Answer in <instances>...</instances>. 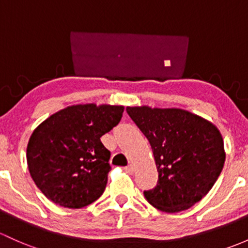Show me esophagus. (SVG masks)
Returning <instances> with one entry per match:
<instances>
[{
	"mask_svg": "<svg viewBox=\"0 0 248 248\" xmlns=\"http://www.w3.org/2000/svg\"><path fill=\"white\" fill-rule=\"evenodd\" d=\"M124 170H126V172H128V173H133V172H134V165H133V164H129L128 166H126V168H124Z\"/></svg>",
	"mask_w": 248,
	"mask_h": 248,
	"instance_id": "1",
	"label": "esophagus"
}]
</instances>
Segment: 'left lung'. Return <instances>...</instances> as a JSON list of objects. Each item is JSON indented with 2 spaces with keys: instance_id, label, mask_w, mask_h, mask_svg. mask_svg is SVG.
Wrapping results in <instances>:
<instances>
[{
  "instance_id": "left-lung-1",
  "label": "left lung",
  "mask_w": 248,
  "mask_h": 248,
  "mask_svg": "<svg viewBox=\"0 0 248 248\" xmlns=\"http://www.w3.org/2000/svg\"><path fill=\"white\" fill-rule=\"evenodd\" d=\"M127 114L147 138L158 183L145 199L159 210L189 209L209 192L225 164L223 140L207 120L183 109L127 107Z\"/></svg>"
}]
</instances>
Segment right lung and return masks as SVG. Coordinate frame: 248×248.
<instances>
[{
  "mask_svg": "<svg viewBox=\"0 0 248 248\" xmlns=\"http://www.w3.org/2000/svg\"><path fill=\"white\" fill-rule=\"evenodd\" d=\"M122 113L121 106L78 104L36 127L27 146L28 170L48 200L78 209L103 194L111 168L101 137L119 124Z\"/></svg>",
  "mask_w": 248,
  "mask_h": 248,
  "instance_id": "obj_1",
  "label": "right lung"
}]
</instances>
